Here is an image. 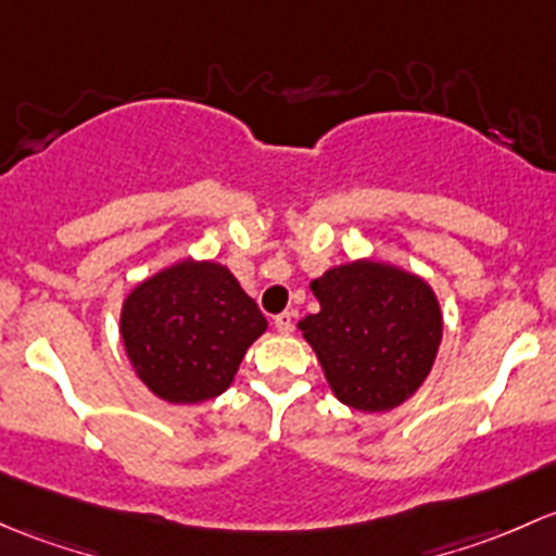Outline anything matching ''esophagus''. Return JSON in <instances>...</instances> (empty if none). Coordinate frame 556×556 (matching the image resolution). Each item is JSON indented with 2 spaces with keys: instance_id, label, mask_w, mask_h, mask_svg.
<instances>
[{
  "instance_id": "esophagus-1",
  "label": "esophagus",
  "mask_w": 556,
  "mask_h": 556,
  "mask_svg": "<svg viewBox=\"0 0 556 556\" xmlns=\"http://www.w3.org/2000/svg\"><path fill=\"white\" fill-rule=\"evenodd\" d=\"M273 324H276L278 334H291V329H294V313H280V316L273 318Z\"/></svg>"
}]
</instances>
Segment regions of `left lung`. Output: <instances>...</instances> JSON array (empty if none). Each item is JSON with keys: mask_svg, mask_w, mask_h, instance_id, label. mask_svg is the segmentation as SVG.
Returning a JSON list of instances; mask_svg holds the SVG:
<instances>
[{"mask_svg": "<svg viewBox=\"0 0 556 556\" xmlns=\"http://www.w3.org/2000/svg\"><path fill=\"white\" fill-rule=\"evenodd\" d=\"M311 289L320 311L296 326L334 396L362 412L404 404L442 342V307L431 286L388 262L356 260L326 270Z\"/></svg>", "mask_w": 556, "mask_h": 556, "instance_id": "obj_1", "label": "left lung"}]
</instances>
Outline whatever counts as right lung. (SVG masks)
Instances as JSON below:
<instances>
[{
  "mask_svg": "<svg viewBox=\"0 0 556 556\" xmlns=\"http://www.w3.org/2000/svg\"><path fill=\"white\" fill-rule=\"evenodd\" d=\"M265 329L256 302L219 262L181 260L154 273L125 296L119 313L136 375L170 404H200L225 393Z\"/></svg>",
  "mask_w": 556,
  "mask_h": 556,
  "instance_id": "add662e5",
  "label": "right lung"
}]
</instances>
